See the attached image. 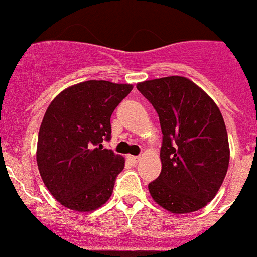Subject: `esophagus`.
<instances>
[{
    "label": "esophagus",
    "instance_id": "esophagus-1",
    "mask_svg": "<svg viewBox=\"0 0 257 257\" xmlns=\"http://www.w3.org/2000/svg\"><path fill=\"white\" fill-rule=\"evenodd\" d=\"M128 159L131 160L132 163H138L139 160H141V158H139V157H133V155H129Z\"/></svg>",
    "mask_w": 257,
    "mask_h": 257
}]
</instances>
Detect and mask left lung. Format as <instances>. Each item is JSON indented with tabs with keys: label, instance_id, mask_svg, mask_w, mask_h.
<instances>
[{
	"label": "left lung",
	"instance_id": "8db88e82",
	"mask_svg": "<svg viewBox=\"0 0 257 257\" xmlns=\"http://www.w3.org/2000/svg\"><path fill=\"white\" fill-rule=\"evenodd\" d=\"M137 89L157 110L163 133L162 173L148 185L150 195L174 214L203 209L215 198L229 168L221 112L185 77L145 80Z\"/></svg>",
	"mask_w": 257,
	"mask_h": 257
}]
</instances>
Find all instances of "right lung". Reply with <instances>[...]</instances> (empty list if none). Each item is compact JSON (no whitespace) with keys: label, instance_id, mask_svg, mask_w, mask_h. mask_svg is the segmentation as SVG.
Wrapping results in <instances>:
<instances>
[{"label":"right lung","instance_id":"right-lung-1","mask_svg":"<svg viewBox=\"0 0 257 257\" xmlns=\"http://www.w3.org/2000/svg\"><path fill=\"white\" fill-rule=\"evenodd\" d=\"M132 89V84L87 80L62 90L46 110L36 153L38 170L66 208L92 211L112 195L124 158L102 143L110 139L112 113Z\"/></svg>","mask_w":257,"mask_h":257}]
</instances>
